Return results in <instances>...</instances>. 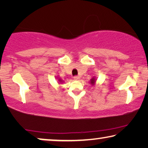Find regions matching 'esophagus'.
Listing matches in <instances>:
<instances>
[{"label": "esophagus", "instance_id": "esophagus-1", "mask_svg": "<svg viewBox=\"0 0 148 148\" xmlns=\"http://www.w3.org/2000/svg\"><path fill=\"white\" fill-rule=\"evenodd\" d=\"M73 78H74V79H75V80H79V76H77V75L74 76V77H73Z\"/></svg>", "mask_w": 148, "mask_h": 148}]
</instances>
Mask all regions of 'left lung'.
<instances>
[{
    "label": "left lung",
    "mask_w": 148,
    "mask_h": 148,
    "mask_svg": "<svg viewBox=\"0 0 148 148\" xmlns=\"http://www.w3.org/2000/svg\"><path fill=\"white\" fill-rule=\"evenodd\" d=\"M94 82H95V80H94V79L93 78L92 80H91V83H92V84H94Z\"/></svg>",
    "instance_id": "obj_1"
}]
</instances>
